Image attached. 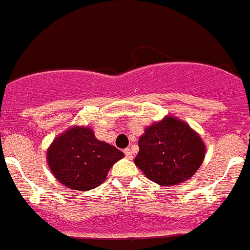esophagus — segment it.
I'll use <instances>...</instances> for the list:
<instances>
[{"label": "esophagus", "instance_id": "obj_1", "mask_svg": "<svg viewBox=\"0 0 250 250\" xmlns=\"http://www.w3.org/2000/svg\"><path fill=\"white\" fill-rule=\"evenodd\" d=\"M124 154H125V155H126L129 159L132 158V151L130 149H125V150H124Z\"/></svg>", "mask_w": 250, "mask_h": 250}]
</instances>
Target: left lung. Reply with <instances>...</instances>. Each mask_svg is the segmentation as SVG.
<instances>
[{
    "instance_id": "8db88e82",
    "label": "left lung",
    "mask_w": 250,
    "mask_h": 250,
    "mask_svg": "<svg viewBox=\"0 0 250 250\" xmlns=\"http://www.w3.org/2000/svg\"><path fill=\"white\" fill-rule=\"evenodd\" d=\"M204 155L200 136L188 124L167 116L145 130L134 163L151 182L167 187L191 178Z\"/></svg>"
}]
</instances>
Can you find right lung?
<instances>
[{
  "mask_svg": "<svg viewBox=\"0 0 250 250\" xmlns=\"http://www.w3.org/2000/svg\"><path fill=\"white\" fill-rule=\"evenodd\" d=\"M123 156V151L95 138L89 127H71L47 150L48 167L57 180L80 191L104 183L110 167Z\"/></svg>",
  "mask_w": 250,
  "mask_h": 250,
  "instance_id": "1",
  "label": "right lung"
}]
</instances>
